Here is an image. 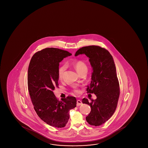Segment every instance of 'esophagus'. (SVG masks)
I'll return each mask as SVG.
<instances>
[{
	"instance_id": "34e87169",
	"label": "esophagus",
	"mask_w": 148,
	"mask_h": 148,
	"mask_svg": "<svg viewBox=\"0 0 148 148\" xmlns=\"http://www.w3.org/2000/svg\"><path fill=\"white\" fill-rule=\"evenodd\" d=\"M82 104V102L80 100H79V99H78V100L77 101V106H79V105H81Z\"/></svg>"
}]
</instances>
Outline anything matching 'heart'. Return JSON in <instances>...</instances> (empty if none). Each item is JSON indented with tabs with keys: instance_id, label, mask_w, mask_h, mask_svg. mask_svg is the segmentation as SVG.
Here are the masks:
<instances>
[{
	"instance_id": "1",
	"label": "heart",
	"mask_w": 148,
	"mask_h": 148,
	"mask_svg": "<svg viewBox=\"0 0 148 148\" xmlns=\"http://www.w3.org/2000/svg\"><path fill=\"white\" fill-rule=\"evenodd\" d=\"M73 66L75 68V70L77 71V72L79 74H80L84 71H87V66L83 61L80 60L76 61L73 63ZM66 66L65 65H62L59 68L58 70V75L59 78L60 79H61L63 77V74L64 71H66ZM73 92L76 94H78L79 93L80 91L78 89H75L73 90Z\"/></svg>"
}]
</instances>
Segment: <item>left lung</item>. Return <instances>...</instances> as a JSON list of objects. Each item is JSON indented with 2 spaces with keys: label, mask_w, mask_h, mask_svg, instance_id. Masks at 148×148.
<instances>
[{
  "label": "left lung",
  "mask_w": 148,
  "mask_h": 148,
  "mask_svg": "<svg viewBox=\"0 0 148 148\" xmlns=\"http://www.w3.org/2000/svg\"><path fill=\"white\" fill-rule=\"evenodd\" d=\"M85 54L89 58L93 68L92 80L88 87V93H95L97 99H83L82 103L91 107V112L86 116L88 123L99 126L113 115L116 109L119 95L120 86L116 68L111 54L107 49L99 46H85L79 49L75 56Z\"/></svg>",
  "instance_id": "left-lung-1"
}]
</instances>
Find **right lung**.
<instances>
[{
  "label": "right lung",
  "instance_id": "right-lung-1",
  "mask_svg": "<svg viewBox=\"0 0 148 148\" xmlns=\"http://www.w3.org/2000/svg\"><path fill=\"white\" fill-rule=\"evenodd\" d=\"M71 55L60 49H43L32 57L28 70V90L35 111L44 122L58 128L66 126L69 111L76 106L75 97L59 101L53 91L59 86V63Z\"/></svg>",
  "mask_w": 148,
  "mask_h": 148
}]
</instances>
